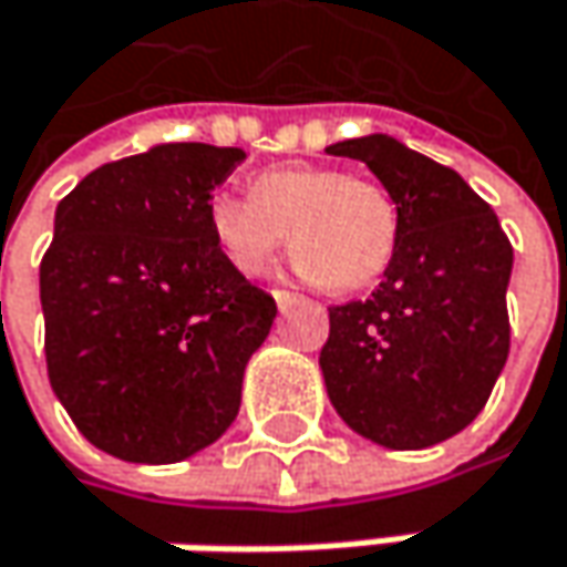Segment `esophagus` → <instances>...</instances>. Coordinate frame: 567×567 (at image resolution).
Segmentation results:
<instances>
[{
    "instance_id": "obj_1",
    "label": "esophagus",
    "mask_w": 567,
    "mask_h": 567,
    "mask_svg": "<svg viewBox=\"0 0 567 567\" xmlns=\"http://www.w3.org/2000/svg\"><path fill=\"white\" fill-rule=\"evenodd\" d=\"M270 293H274V300H277V307H280V310H284L287 303H293V300H297V293H290V290H280V287H277V290H270Z\"/></svg>"
}]
</instances>
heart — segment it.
<instances>
[{"label":"heart","mask_w":567,"mask_h":567,"mask_svg":"<svg viewBox=\"0 0 567 567\" xmlns=\"http://www.w3.org/2000/svg\"><path fill=\"white\" fill-rule=\"evenodd\" d=\"M208 228L231 267L248 277L274 264L290 231L297 267L349 293L385 274L398 245V205L375 178L293 163L257 173L250 195H215Z\"/></svg>","instance_id":"heart-1"}]
</instances>
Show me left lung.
I'll return each mask as SVG.
<instances>
[{"label":"left lung","instance_id":"8db88e82","mask_svg":"<svg viewBox=\"0 0 567 567\" xmlns=\"http://www.w3.org/2000/svg\"><path fill=\"white\" fill-rule=\"evenodd\" d=\"M398 205V245L369 300L329 307L319 352L336 414L391 451L434 447L483 411L509 355L513 245L454 169L372 133L326 146Z\"/></svg>","mask_w":567,"mask_h":567}]
</instances>
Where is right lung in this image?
Here are the masks:
<instances>
[{"label":"right lung","instance_id":"1","mask_svg":"<svg viewBox=\"0 0 567 567\" xmlns=\"http://www.w3.org/2000/svg\"><path fill=\"white\" fill-rule=\"evenodd\" d=\"M238 163V146L159 143L94 169L54 212L38 274L48 382L110 457L178 463L238 417L277 317L208 228Z\"/></svg>","mask_w":567,"mask_h":567}]
</instances>
